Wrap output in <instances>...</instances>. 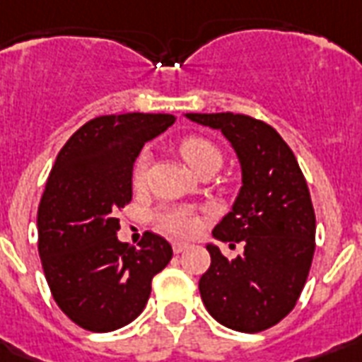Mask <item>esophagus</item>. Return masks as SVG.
<instances>
[{
	"instance_id": "obj_1",
	"label": "esophagus",
	"mask_w": 362,
	"mask_h": 362,
	"mask_svg": "<svg viewBox=\"0 0 362 362\" xmlns=\"http://www.w3.org/2000/svg\"><path fill=\"white\" fill-rule=\"evenodd\" d=\"M172 247H173V253H183V251H187V249H189V243L173 242Z\"/></svg>"
}]
</instances>
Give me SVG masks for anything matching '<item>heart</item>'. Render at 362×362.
Wrapping results in <instances>:
<instances>
[{
  "instance_id": "heart-1",
  "label": "heart",
  "mask_w": 362,
  "mask_h": 362,
  "mask_svg": "<svg viewBox=\"0 0 362 362\" xmlns=\"http://www.w3.org/2000/svg\"><path fill=\"white\" fill-rule=\"evenodd\" d=\"M179 151L196 173L204 172L206 168L211 166H221L223 162V155H221L219 147L202 136H187L179 143ZM149 168V156L141 153L134 162V170H132V181L136 187L143 183L145 173ZM156 223L160 226L162 230L172 234V236L179 238H190L196 236L202 228V215L196 209L190 207H168L162 209L156 215Z\"/></svg>"
}]
</instances>
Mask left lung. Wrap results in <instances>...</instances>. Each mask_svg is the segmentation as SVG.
<instances>
[{"label":"left lung","instance_id":"1","mask_svg":"<svg viewBox=\"0 0 362 362\" xmlns=\"http://www.w3.org/2000/svg\"><path fill=\"white\" fill-rule=\"evenodd\" d=\"M223 132L242 166V189L213 236L243 243L228 260L207 245L211 266L200 295L213 319L232 330L260 332L277 325L300 296L315 251V213L296 156L270 124L240 113H187Z\"/></svg>","mask_w":362,"mask_h":362}]
</instances>
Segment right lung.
I'll list each match as a JSON object with an SVG mask.
<instances>
[{
	"label": "right lung",
	"mask_w": 362,
	"mask_h": 362,
	"mask_svg": "<svg viewBox=\"0 0 362 362\" xmlns=\"http://www.w3.org/2000/svg\"><path fill=\"white\" fill-rule=\"evenodd\" d=\"M175 122L166 113L103 115L62 147L37 209L39 257L52 298L81 329L111 332L149 300L172 245L145 232L139 249L119 242L115 217L132 200V170L145 141Z\"/></svg>",
	"instance_id": "1"
}]
</instances>
